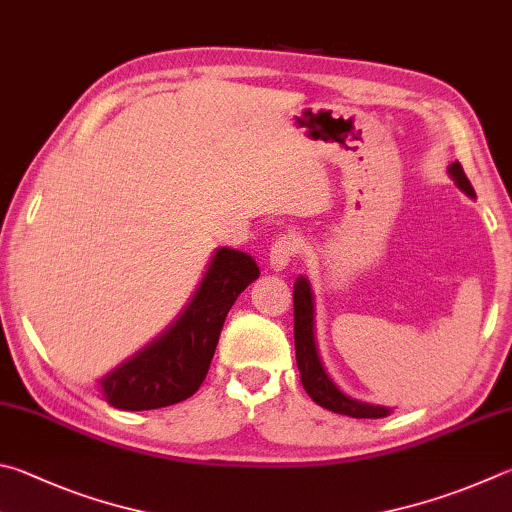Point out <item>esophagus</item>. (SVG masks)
<instances>
[{"mask_svg": "<svg viewBox=\"0 0 512 512\" xmlns=\"http://www.w3.org/2000/svg\"><path fill=\"white\" fill-rule=\"evenodd\" d=\"M297 248H300V244L293 237L277 239L271 246V253H268V264H271L273 271H282V268L291 264L293 257L297 255Z\"/></svg>", "mask_w": 512, "mask_h": 512, "instance_id": "obj_1", "label": "esophagus"}]
</instances>
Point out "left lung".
I'll return each mask as SVG.
<instances>
[{"mask_svg":"<svg viewBox=\"0 0 512 512\" xmlns=\"http://www.w3.org/2000/svg\"><path fill=\"white\" fill-rule=\"evenodd\" d=\"M448 174L457 183L461 192H466L470 199H475V188H472L466 172L459 161L448 165ZM293 309H295V360L300 369V380L315 403L324 410L336 414H345L351 418H383L392 414V407L371 405L356 401L347 396L342 389L333 383L331 376L324 369L320 358L318 340H315V295L309 277L300 275L293 284Z\"/></svg>","mask_w":512,"mask_h":512,"instance_id":"1","label":"left lung"}]
</instances>
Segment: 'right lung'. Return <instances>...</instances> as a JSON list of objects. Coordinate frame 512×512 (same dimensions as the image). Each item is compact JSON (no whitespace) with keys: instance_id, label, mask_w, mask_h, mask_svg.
<instances>
[{"instance_id":"1","label":"right lung","mask_w":512,"mask_h":512,"mask_svg":"<svg viewBox=\"0 0 512 512\" xmlns=\"http://www.w3.org/2000/svg\"><path fill=\"white\" fill-rule=\"evenodd\" d=\"M257 277L259 266L248 253L217 248L179 318L98 380L102 401L118 410L141 412L190 398L208 374L230 306Z\"/></svg>"}]
</instances>
